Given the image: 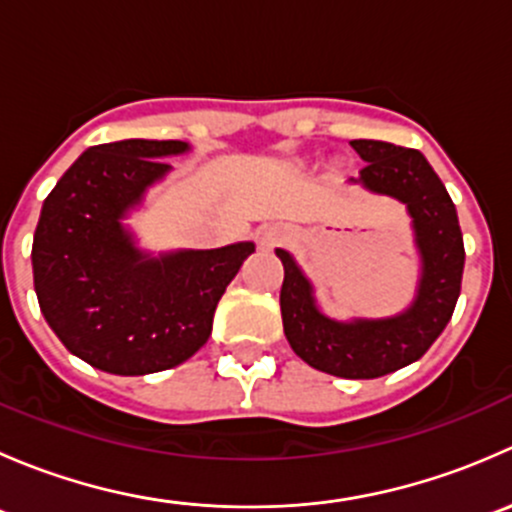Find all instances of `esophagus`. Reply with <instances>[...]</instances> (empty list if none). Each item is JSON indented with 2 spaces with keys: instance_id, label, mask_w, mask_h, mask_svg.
Segmentation results:
<instances>
[{
  "instance_id": "1",
  "label": "esophagus",
  "mask_w": 512,
  "mask_h": 512,
  "mask_svg": "<svg viewBox=\"0 0 512 512\" xmlns=\"http://www.w3.org/2000/svg\"><path fill=\"white\" fill-rule=\"evenodd\" d=\"M282 240H285V232H282L280 227H275V225L262 227V230L257 232V242H260V247H265V250H270V247L280 245Z\"/></svg>"
}]
</instances>
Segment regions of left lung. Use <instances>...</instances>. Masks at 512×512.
Returning <instances> with one entry per match:
<instances>
[{
	"label": "left lung",
	"instance_id": "obj_1",
	"mask_svg": "<svg viewBox=\"0 0 512 512\" xmlns=\"http://www.w3.org/2000/svg\"><path fill=\"white\" fill-rule=\"evenodd\" d=\"M364 160L354 183L406 205L421 257V280L406 312L386 319H337L322 314L312 282L287 250H275L285 267L280 292L282 324L299 359L342 379H376L414 364L451 322L461 294L463 250L456 205L421 151L386 141H352Z\"/></svg>",
	"mask_w": 512,
	"mask_h": 512
}]
</instances>
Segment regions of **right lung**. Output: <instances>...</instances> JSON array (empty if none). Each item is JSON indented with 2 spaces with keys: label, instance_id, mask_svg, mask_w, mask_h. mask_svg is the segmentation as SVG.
<instances>
[{
  "label": "right lung",
  "instance_id": "obj_1",
  "mask_svg": "<svg viewBox=\"0 0 512 512\" xmlns=\"http://www.w3.org/2000/svg\"><path fill=\"white\" fill-rule=\"evenodd\" d=\"M183 141L103 143L89 148L46 195L34 232V289L44 319L71 354L118 376L173 369L213 332L225 287L255 252L148 255L123 225L128 210L165 178Z\"/></svg>",
  "mask_w": 512,
  "mask_h": 512
}]
</instances>
